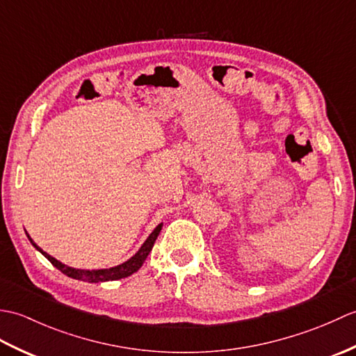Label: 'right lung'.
Listing matches in <instances>:
<instances>
[{
  "label": "right lung",
  "mask_w": 356,
  "mask_h": 356,
  "mask_svg": "<svg viewBox=\"0 0 356 356\" xmlns=\"http://www.w3.org/2000/svg\"><path fill=\"white\" fill-rule=\"evenodd\" d=\"M162 225L163 223H159L156 226L153 232L149 234L147 240L143 241L142 246L138 249V252H136L133 257H130L127 261L118 264V266L105 268V269H76V268L67 266V264L56 260L55 257H51L45 251H42V249L38 246L32 238H30L29 234H27V237L30 240V243L33 245V248H36L38 251H40L45 257V259H47L53 264V266L61 270L63 274H65L67 277L74 278V280H81V282H88V283H102V282H113V280L130 277L131 274H134V272H138L139 268L143 264V261H145V259L148 257L149 251L153 249V245L159 236V232H161V229H162Z\"/></svg>",
  "instance_id": "obj_1"
}]
</instances>
